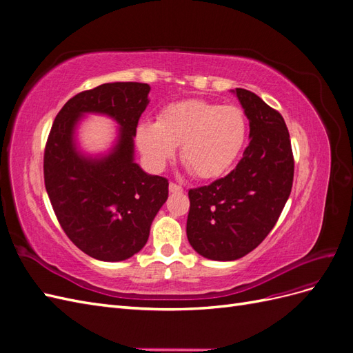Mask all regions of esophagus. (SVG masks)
<instances>
[{
  "instance_id": "1",
  "label": "esophagus",
  "mask_w": 353,
  "mask_h": 353,
  "mask_svg": "<svg viewBox=\"0 0 353 353\" xmlns=\"http://www.w3.org/2000/svg\"><path fill=\"white\" fill-rule=\"evenodd\" d=\"M169 191H170V193H183L184 188L178 185V184H175V183H170L169 184Z\"/></svg>"
}]
</instances>
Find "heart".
I'll list each match as a JSON object with an SVG mask.
<instances>
[{"label":"heart","instance_id":"heart-1","mask_svg":"<svg viewBox=\"0 0 353 353\" xmlns=\"http://www.w3.org/2000/svg\"><path fill=\"white\" fill-rule=\"evenodd\" d=\"M248 135V122L237 105L185 100L166 105L157 122L137 128V145L145 163L162 169L176 145L190 172L200 179L223 175L236 162Z\"/></svg>","mask_w":353,"mask_h":353}]
</instances>
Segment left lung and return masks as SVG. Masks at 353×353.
I'll return each mask as SVG.
<instances>
[{"label": "left lung", "instance_id": "obj_1", "mask_svg": "<svg viewBox=\"0 0 353 353\" xmlns=\"http://www.w3.org/2000/svg\"><path fill=\"white\" fill-rule=\"evenodd\" d=\"M232 92L249 119L250 143L227 176L188 191V241L212 261H236L258 248L279 221L294 175L283 116L252 91Z\"/></svg>", "mask_w": 353, "mask_h": 353}]
</instances>
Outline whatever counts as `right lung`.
<instances>
[{
  "mask_svg": "<svg viewBox=\"0 0 353 353\" xmlns=\"http://www.w3.org/2000/svg\"><path fill=\"white\" fill-rule=\"evenodd\" d=\"M150 85L112 82L82 91L56 116L44 153V181L63 231L83 253L119 262L140 252L169 193L163 176L148 175L134 162V137L148 104ZM85 112L112 117L118 141L97 158L81 154L74 130Z\"/></svg>",
  "mask_w": 353,
  "mask_h": 353,
  "instance_id": "add662e5",
  "label": "right lung"
}]
</instances>
